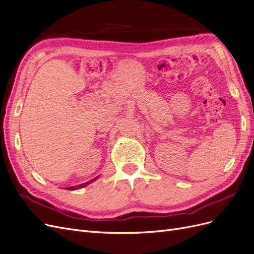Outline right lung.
<instances>
[{"label": "right lung", "instance_id": "right-lung-1", "mask_svg": "<svg viewBox=\"0 0 254 254\" xmlns=\"http://www.w3.org/2000/svg\"><path fill=\"white\" fill-rule=\"evenodd\" d=\"M99 176H97V177H95V178H93L92 180H90V181H88V182H86V183H82V184H79V186H77V187H70V188H66V190H78V189H81V188H84V187H87L88 184H90V183H92L93 181H95L97 178H98Z\"/></svg>", "mask_w": 254, "mask_h": 254}]
</instances>
